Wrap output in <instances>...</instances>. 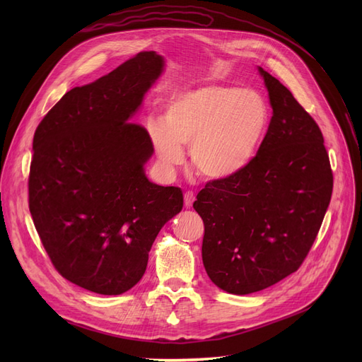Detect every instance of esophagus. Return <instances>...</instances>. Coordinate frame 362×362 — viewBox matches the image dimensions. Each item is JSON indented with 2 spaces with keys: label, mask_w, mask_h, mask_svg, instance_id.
Wrapping results in <instances>:
<instances>
[{
  "label": "esophagus",
  "mask_w": 362,
  "mask_h": 362,
  "mask_svg": "<svg viewBox=\"0 0 362 362\" xmlns=\"http://www.w3.org/2000/svg\"><path fill=\"white\" fill-rule=\"evenodd\" d=\"M194 201H195V194L194 192H191V191L185 192V206L186 208H191Z\"/></svg>",
  "instance_id": "esophagus-1"
}]
</instances>
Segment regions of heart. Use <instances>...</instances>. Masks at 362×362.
Returning a JSON list of instances; mask_svg holds the SVG:
<instances>
[{
	"label": "heart",
	"mask_w": 362,
	"mask_h": 362,
	"mask_svg": "<svg viewBox=\"0 0 362 362\" xmlns=\"http://www.w3.org/2000/svg\"><path fill=\"white\" fill-rule=\"evenodd\" d=\"M164 122L151 120L148 132L165 170L183 163L189 148L199 175L224 180L248 167L267 135L270 107L250 88L206 83L176 93L165 107Z\"/></svg>",
	"instance_id": "obj_1"
}]
</instances>
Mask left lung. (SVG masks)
I'll list each match as a JSON object with an SVG mask.
<instances>
[{"label":"left lung","mask_w":362,"mask_h":362,"mask_svg":"<svg viewBox=\"0 0 362 362\" xmlns=\"http://www.w3.org/2000/svg\"><path fill=\"white\" fill-rule=\"evenodd\" d=\"M258 71L273 108L258 154L239 175L208 182L194 202L205 272L233 295L273 286L300 267L333 191L318 124L286 86Z\"/></svg>","instance_id":"1"}]
</instances>
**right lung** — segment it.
<instances>
[{
	"mask_svg": "<svg viewBox=\"0 0 362 362\" xmlns=\"http://www.w3.org/2000/svg\"><path fill=\"white\" fill-rule=\"evenodd\" d=\"M142 51L103 78L69 90L36 127L29 210L54 267L69 281L120 295L142 279L161 227L182 211L176 186L152 183L154 146L132 123L164 70Z\"/></svg>",
	"mask_w": 362,
	"mask_h": 362,
	"instance_id": "add662e5",
	"label": "right lung"
}]
</instances>
